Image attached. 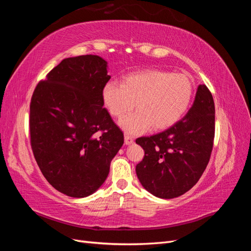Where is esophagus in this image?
Returning <instances> with one entry per match:
<instances>
[{"mask_svg": "<svg viewBox=\"0 0 251 251\" xmlns=\"http://www.w3.org/2000/svg\"><path fill=\"white\" fill-rule=\"evenodd\" d=\"M132 143H134L133 136L126 134L125 135V144H126V146H128V144H132Z\"/></svg>", "mask_w": 251, "mask_h": 251, "instance_id": "34e87169", "label": "esophagus"}]
</instances>
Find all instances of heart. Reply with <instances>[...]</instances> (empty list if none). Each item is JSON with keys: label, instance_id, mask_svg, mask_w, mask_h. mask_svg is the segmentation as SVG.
Segmentation results:
<instances>
[{"label": "heart", "instance_id": "heart-1", "mask_svg": "<svg viewBox=\"0 0 251 251\" xmlns=\"http://www.w3.org/2000/svg\"><path fill=\"white\" fill-rule=\"evenodd\" d=\"M194 96V82L184 73L148 69L127 74L121 85L109 81L102 88L104 108L112 116H125L136 105L137 111L119 121L128 134H142L153 126L168 128L187 112Z\"/></svg>", "mask_w": 251, "mask_h": 251}]
</instances>
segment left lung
<instances>
[{
  "instance_id": "1",
  "label": "left lung",
  "mask_w": 251,
  "mask_h": 251,
  "mask_svg": "<svg viewBox=\"0 0 251 251\" xmlns=\"http://www.w3.org/2000/svg\"><path fill=\"white\" fill-rule=\"evenodd\" d=\"M214 137V98L206 86L199 85L183 118L161 133L136 139L144 150L142 161L136 165L141 185L162 199L185 194L206 169Z\"/></svg>"
}]
</instances>
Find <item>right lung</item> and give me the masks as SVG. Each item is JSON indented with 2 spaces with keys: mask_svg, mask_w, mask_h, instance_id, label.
<instances>
[{
  "mask_svg": "<svg viewBox=\"0 0 251 251\" xmlns=\"http://www.w3.org/2000/svg\"><path fill=\"white\" fill-rule=\"evenodd\" d=\"M98 55L65 58L40 81L30 103V139L49 183L72 198L95 193L107 179L124 133L103 108L111 78Z\"/></svg>",
  "mask_w": 251,
  "mask_h": 251,
  "instance_id": "1",
  "label": "right lung"
}]
</instances>
